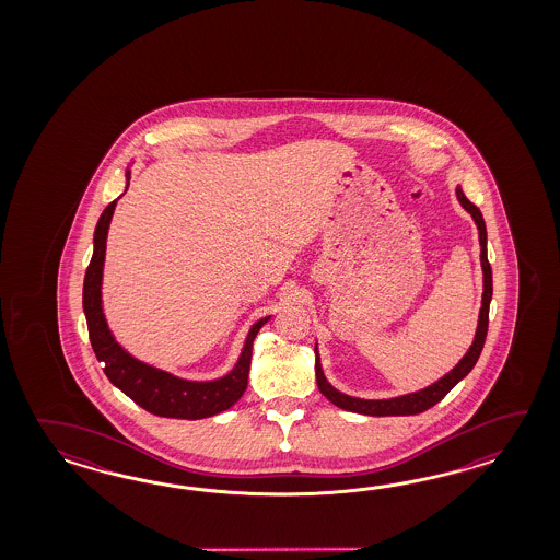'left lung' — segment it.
Masks as SVG:
<instances>
[{
  "label": "left lung",
  "instance_id": "left-lung-1",
  "mask_svg": "<svg viewBox=\"0 0 560 560\" xmlns=\"http://www.w3.org/2000/svg\"><path fill=\"white\" fill-rule=\"evenodd\" d=\"M456 198L460 206L465 208L468 214L472 215L476 228H478V242H480V266H482V306L478 314V326H476L475 340L468 348L465 357L460 358V362L454 366L451 372H446L442 378L432 382L427 388L417 390V393L402 394V396H394V398H382V400H366V398H357V396H348V394L336 390L330 382L326 381L324 370H322L320 357H318V345L314 346L316 352V384L332 405L358 412V415H370V417H408V415H418L429 410L430 406L441 402L446 394L453 390L458 382L465 378L470 370L475 369L476 360L482 352V346L487 340L488 330V308H490V300H492V270L487 258V226H485V218L480 214V210L475 203L470 202L465 196L463 188H456Z\"/></svg>",
  "mask_w": 560,
  "mask_h": 560
}]
</instances>
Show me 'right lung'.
Here are the masks:
<instances>
[{"instance_id":"add662e5","label":"right lung","mask_w":560,"mask_h":560,"mask_svg":"<svg viewBox=\"0 0 560 560\" xmlns=\"http://www.w3.org/2000/svg\"><path fill=\"white\" fill-rule=\"evenodd\" d=\"M130 184V170H126V190ZM124 196V194H121ZM118 196L100 215L94 232V254L84 278V314L88 322L90 342L95 358L104 364L109 382L136 405L152 412L155 417L182 418V420H200L214 417L236 405L248 386L250 372L252 345L256 334L260 332L270 316L252 324L244 348L240 352L234 369L214 381H186L170 374L166 370L155 369L142 362L119 345L116 336L107 326L102 300L104 282V262H106L107 230L112 215L118 203Z\"/></svg>"}]
</instances>
